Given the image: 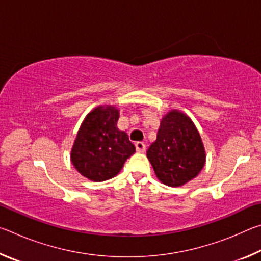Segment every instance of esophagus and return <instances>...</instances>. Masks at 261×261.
Segmentation results:
<instances>
[{"label":"esophagus","instance_id":"obj_1","mask_svg":"<svg viewBox=\"0 0 261 261\" xmlns=\"http://www.w3.org/2000/svg\"><path fill=\"white\" fill-rule=\"evenodd\" d=\"M135 145H136L137 152L144 153L145 151H146V146H145V144L143 143V141H137V143H136Z\"/></svg>","mask_w":261,"mask_h":261}]
</instances>
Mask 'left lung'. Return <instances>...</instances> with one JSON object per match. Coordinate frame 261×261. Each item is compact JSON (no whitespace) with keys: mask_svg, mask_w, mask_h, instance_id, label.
<instances>
[{"mask_svg":"<svg viewBox=\"0 0 261 261\" xmlns=\"http://www.w3.org/2000/svg\"><path fill=\"white\" fill-rule=\"evenodd\" d=\"M146 155L156 177L169 187H180L193 179L205 165V148L190 118L171 110L162 118L156 140Z\"/></svg>","mask_w":261,"mask_h":261,"instance_id":"8db88e82","label":"left lung"}]
</instances>
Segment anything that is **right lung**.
Instances as JSON below:
<instances>
[{"instance_id": "obj_1", "label": "right lung", "mask_w": 261, "mask_h": 261, "mask_svg": "<svg viewBox=\"0 0 261 261\" xmlns=\"http://www.w3.org/2000/svg\"><path fill=\"white\" fill-rule=\"evenodd\" d=\"M118 110L98 107L86 116L74 140L71 161L83 176L102 182L120 173L136 152L125 132L117 129Z\"/></svg>"}]
</instances>
